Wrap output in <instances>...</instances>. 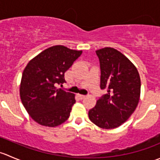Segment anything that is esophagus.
<instances>
[{"label":"esophagus","mask_w":160,"mask_h":160,"mask_svg":"<svg viewBox=\"0 0 160 160\" xmlns=\"http://www.w3.org/2000/svg\"><path fill=\"white\" fill-rule=\"evenodd\" d=\"M77 97H78V98H80V99H81V100L84 99V98H86V96H85V95H82V94H80V93H78V94H77Z\"/></svg>","instance_id":"obj_1"}]
</instances>
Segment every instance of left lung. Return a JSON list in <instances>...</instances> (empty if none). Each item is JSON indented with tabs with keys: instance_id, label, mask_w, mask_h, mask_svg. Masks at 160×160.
<instances>
[{
	"instance_id": "8db88e82",
	"label": "left lung",
	"mask_w": 160,
	"mask_h": 160,
	"mask_svg": "<svg viewBox=\"0 0 160 160\" xmlns=\"http://www.w3.org/2000/svg\"><path fill=\"white\" fill-rule=\"evenodd\" d=\"M101 67V88L108 93L88 112L90 120L105 129L126 122L137 108L141 80L135 66L121 52L111 47L96 51Z\"/></svg>"
}]
</instances>
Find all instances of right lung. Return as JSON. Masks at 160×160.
Segmentation results:
<instances>
[{"instance_id": "obj_1", "label": "right lung", "mask_w": 160, "mask_h": 160, "mask_svg": "<svg viewBox=\"0 0 160 160\" xmlns=\"http://www.w3.org/2000/svg\"><path fill=\"white\" fill-rule=\"evenodd\" d=\"M82 54L63 46L45 49L23 71L20 97L25 110L39 125L56 127L69 118L75 94L56 88L66 83L64 73Z\"/></svg>"}]
</instances>
